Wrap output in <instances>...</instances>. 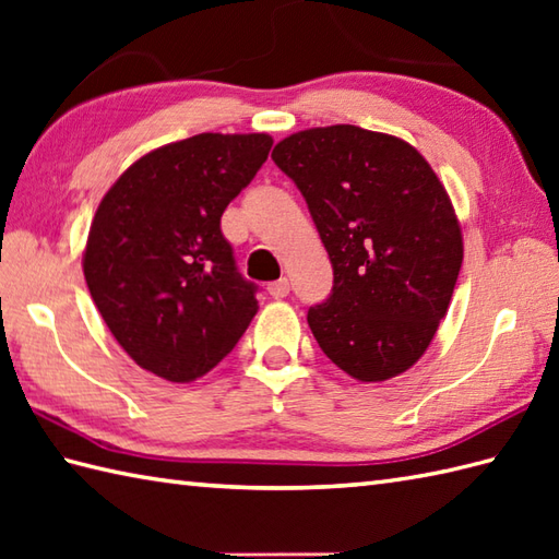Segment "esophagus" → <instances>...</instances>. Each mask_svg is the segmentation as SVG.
I'll return each instance as SVG.
<instances>
[{
	"label": "esophagus",
	"mask_w": 559,
	"mask_h": 559,
	"mask_svg": "<svg viewBox=\"0 0 559 559\" xmlns=\"http://www.w3.org/2000/svg\"><path fill=\"white\" fill-rule=\"evenodd\" d=\"M269 295L271 298H276V300H281V298H286V295L290 293V281L288 278H278V281H273V283H269Z\"/></svg>",
	"instance_id": "1"
}]
</instances>
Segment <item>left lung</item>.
Segmentation results:
<instances>
[{
	"label": "left lung",
	"mask_w": 559,
	"mask_h": 559,
	"mask_svg": "<svg viewBox=\"0 0 559 559\" xmlns=\"http://www.w3.org/2000/svg\"><path fill=\"white\" fill-rule=\"evenodd\" d=\"M273 163L298 185L334 266L307 324L358 382H384L423 358L454 293L463 237L444 185L399 136L355 124L278 141Z\"/></svg>",
	"instance_id": "left-lung-1"
}]
</instances>
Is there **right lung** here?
Listing matches in <instances>:
<instances>
[{"mask_svg": "<svg viewBox=\"0 0 559 559\" xmlns=\"http://www.w3.org/2000/svg\"><path fill=\"white\" fill-rule=\"evenodd\" d=\"M269 134H197L141 156L93 216L91 298L139 367L168 382L211 372L257 314L221 233L225 206L269 158Z\"/></svg>", "mask_w": 559, "mask_h": 559, "instance_id": "1", "label": "right lung"}]
</instances>
